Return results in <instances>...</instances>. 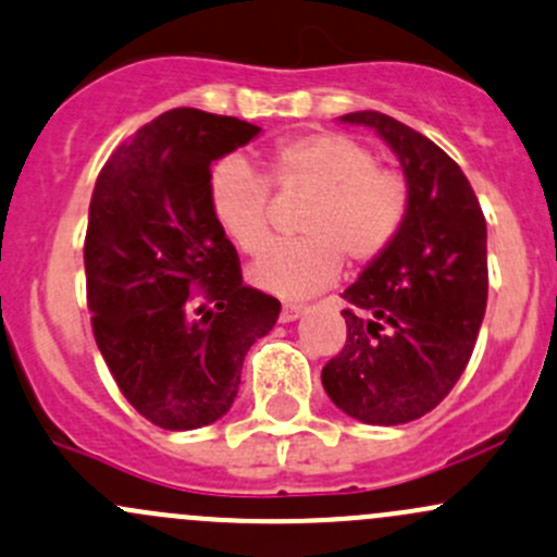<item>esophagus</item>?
I'll return each instance as SVG.
<instances>
[{
  "mask_svg": "<svg viewBox=\"0 0 557 557\" xmlns=\"http://www.w3.org/2000/svg\"><path fill=\"white\" fill-rule=\"evenodd\" d=\"M304 312H307L304 304H283V309H280V320H283V323H294V320L301 318Z\"/></svg>",
  "mask_w": 557,
  "mask_h": 557,
  "instance_id": "esophagus-1",
  "label": "esophagus"
}]
</instances>
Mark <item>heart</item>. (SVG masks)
<instances>
[{"mask_svg": "<svg viewBox=\"0 0 557 557\" xmlns=\"http://www.w3.org/2000/svg\"><path fill=\"white\" fill-rule=\"evenodd\" d=\"M277 197H307L296 213L301 237L272 245L250 269L256 288L304 298L327 288L344 259L355 269L376 263L400 237L408 219L406 175L379 165L366 144L344 133H307L274 144L261 175L224 160L208 178V205L219 230L245 256L261 253Z\"/></svg>", "mask_w": 557, "mask_h": 557, "instance_id": "b5f03b06", "label": "heart"}]
</instances>
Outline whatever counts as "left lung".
<instances>
[{
  "label": "left lung",
  "mask_w": 557,
  "mask_h": 557,
  "mask_svg": "<svg viewBox=\"0 0 557 557\" xmlns=\"http://www.w3.org/2000/svg\"><path fill=\"white\" fill-rule=\"evenodd\" d=\"M400 157L411 205L400 237L344 290L347 342L323 386L347 417L406 424L430 413L470 362L488 301L485 215L461 168L382 111H352Z\"/></svg>",
  "instance_id": "obj_1"
}]
</instances>
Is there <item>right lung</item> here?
<instances>
[{
	"mask_svg": "<svg viewBox=\"0 0 557 557\" xmlns=\"http://www.w3.org/2000/svg\"><path fill=\"white\" fill-rule=\"evenodd\" d=\"M259 133L237 116L171 109L116 146L92 189V336L125 400L162 430L224 417L245 352L277 323L280 301L243 285L208 205L210 162Z\"/></svg>",
	"mask_w": 557,
	"mask_h": 557,
	"instance_id": "add662e5",
	"label": "right lung"
}]
</instances>
